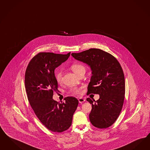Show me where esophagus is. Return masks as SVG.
Instances as JSON below:
<instances>
[{
	"instance_id": "obj_1",
	"label": "esophagus",
	"mask_w": 150,
	"mask_h": 150,
	"mask_svg": "<svg viewBox=\"0 0 150 150\" xmlns=\"http://www.w3.org/2000/svg\"><path fill=\"white\" fill-rule=\"evenodd\" d=\"M78 100H79V103H81V104H82L83 102L85 101V99H84L83 98H79Z\"/></svg>"
}]
</instances>
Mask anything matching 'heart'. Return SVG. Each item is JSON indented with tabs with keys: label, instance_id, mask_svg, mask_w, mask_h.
Instances as JSON below:
<instances>
[{
	"label": "heart",
	"instance_id": "obj_1",
	"mask_svg": "<svg viewBox=\"0 0 150 150\" xmlns=\"http://www.w3.org/2000/svg\"><path fill=\"white\" fill-rule=\"evenodd\" d=\"M71 69L76 74L78 75L82 71H85V66L79 63H74L71 65ZM55 78L58 83H61L62 78V74L60 70H57L55 72ZM71 92L73 94H79L81 92V89L80 88H74L71 90Z\"/></svg>",
	"mask_w": 150,
	"mask_h": 150
}]
</instances>
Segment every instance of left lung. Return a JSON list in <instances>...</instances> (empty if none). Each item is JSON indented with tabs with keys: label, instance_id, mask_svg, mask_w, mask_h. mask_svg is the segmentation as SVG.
Masks as SVG:
<instances>
[{
	"label": "left lung",
	"instance_id": "obj_1",
	"mask_svg": "<svg viewBox=\"0 0 150 150\" xmlns=\"http://www.w3.org/2000/svg\"><path fill=\"white\" fill-rule=\"evenodd\" d=\"M71 55L91 68L92 76L87 93L100 96L96 101L86 99L92 104L90 122L98 128H108L120 115L125 99V79L120 62L111 54L98 48L72 53Z\"/></svg>",
	"mask_w": 150,
	"mask_h": 150
}]
</instances>
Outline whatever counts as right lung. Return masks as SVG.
<instances>
[{
	"instance_id": "right-lung-1",
	"label": "right lung",
	"mask_w": 150,
	"mask_h": 150,
	"mask_svg": "<svg viewBox=\"0 0 150 150\" xmlns=\"http://www.w3.org/2000/svg\"><path fill=\"white\" fill-rule=\"evenodd\" d=\"M70 55V52H40L30 60L25 72V87L30 106L42 124L52 132H62L70 128L79 104L72 96L65 98V103L52 99L54 92L59 90L54 69Z\"/></svg>"
}]
</instances>
